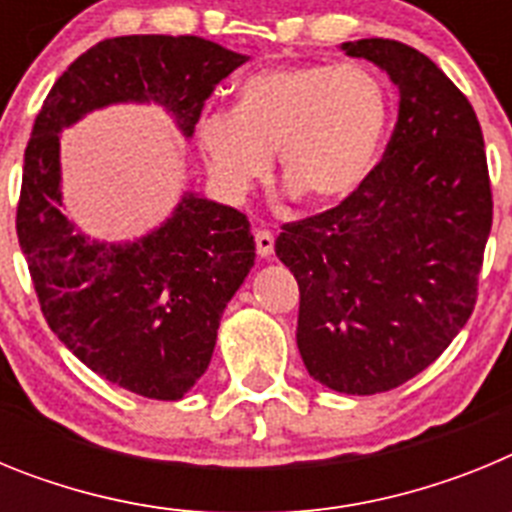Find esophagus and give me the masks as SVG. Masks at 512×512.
<instances>
[{
	"mask_svg": "<svg viewBox=\"0 0 512 512\" xmlns=\"http://www.w3.org/2000/svg\"><path fill=\"white\" fill-rule=\"evenodd\" d=\"M253 238H256V253H259L261 259H269L271 253H274V235L266 228H259L253 233Z\"/></svg>",
	"mask_w": 512,
	"mask_h": 512,
	"instance_id": "esophagus-1",
	"label": "esophagus"
}]
</instances>
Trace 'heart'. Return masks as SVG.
Here are the masks:
<instances>
[{"label": "heart", "instance_id": "b5f03b06", "mask_svg": "<svg viewBox=\"0 0 512 512\" xmlns=\"http://www.w3.org/2000/svg\"><path fill=\"white\" fill-rule=\"evenodd\" d=\"M387 120V89L364 63H279L238 81L235 110L200 117L197 146L228 194L261 182L277 151L289 187L338 205L372 174Z\"/></svg>", "mask_w": 512, "mask_h": 512}]
</instances>
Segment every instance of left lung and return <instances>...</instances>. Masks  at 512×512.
<instances>
[{"instance_id":"8db88e82","label":"left lung","mask_w":512,"mask_h":512,"mask_svg":"<svg viewBox=\"0 0 512 512\" xmlns=\"http://www.w3.org/2000/svg\"><path fill=\"white\" fill-rule=\"evenodd\" d=\"M390 76L387 156L354 197L287 223L274 251L300 284L297 348L315 382L377 395L431 366L477 300L492 194L472 104L397 40L341 43Z\"/></svg>"}]
</instances>
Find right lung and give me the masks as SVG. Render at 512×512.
<instances>
[{"instance_id": "1", "label": "right lung", "mask_w": 512, "mask_h": 512, "mask_svg": "<svg viewBox=\"0 0 512 512\" xmlns=\"http://www.w3.org/2000/svg\"><path fill=\"white\" fill-rule=\"evenodd\" d=\"M246 61L197 35L102 40L35 117L17 238L40 310L81 364L135 395L182 400L207 372L220 318L256 261L251 223L187 189L146 235L97 241L63 212L61 133L112 104H156L189 140L212 87Z\"/></svg>"}]
</instances>
